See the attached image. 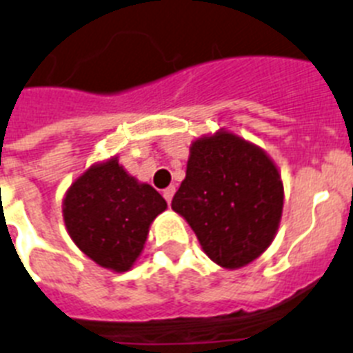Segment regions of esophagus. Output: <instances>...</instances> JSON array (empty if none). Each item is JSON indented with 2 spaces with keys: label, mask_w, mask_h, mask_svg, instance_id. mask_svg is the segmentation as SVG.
<instances>
[{
  "label": "esophagus",
  "mask_w": 353,
  "mask_h": 353,
  "mask_svg": "<svg viewBox=\"0 0 353 353\" xmlns=\"http://www.w3.org/2000/svg\"><path fill=\"white\" fill-rule=\"evenodd\" d=\"M162 194H164L165 201H168V203H171V200H173V194H174V188H173V185H170V188H168V189H164V192H162Z\"/></svg>",
  "instance_id": "1"
}]
</instances>
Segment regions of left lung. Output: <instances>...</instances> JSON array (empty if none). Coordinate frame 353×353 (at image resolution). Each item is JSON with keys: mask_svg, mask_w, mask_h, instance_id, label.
I'll use <instances>...</instances> for the list:
<instances>
[{"mask_svg": "<svg viewBox=\"0 0 353 353\" xmlns=\"http://www.w3.org/2000/svg\"><path fill=\"white\" fill-rule=\"evenodd\" d=\"M282 207L284 185L275 162L225 130L191 144L185 179L171 201L203 252L227 270L246 266L266 252Z\"/></svg>", "mask_w": 353, "mask_h": 353, "instance_id": "left-lung-1", "label": "left lung"}]
</instances>
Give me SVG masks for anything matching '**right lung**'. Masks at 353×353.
Wrapping results in <instances>:
<instances>
[{
	"instance_id": "add662e5",
	"label": "right lung",
	"mask_w": 353,
	"mask_h": 353,
	"mask_svg": "<svg viewBox=\"0 0 353 353\" xmlns=\"http://www.w3.org/2000/svg\"><path fill=\"white\" fill-rule=\"evenodd\" d=\"M165 207L150 183L137 182L114 157L90 165L71 183L62 214L68 234L87 257L123 273L134 266L150 225Z\"/></svg>"
}]
</instances>
